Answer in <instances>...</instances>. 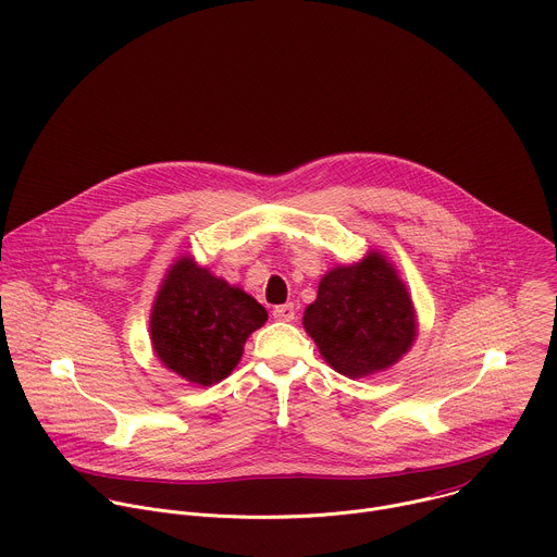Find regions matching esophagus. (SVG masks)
<instances>
[{
    "instance_id": "obj_1",
    "label": "esophagus",
    "mask_w": 557,
    "mask_h": 557,
    "mask_svg": "<svg viewBox=\"0 0 557 557\" xmlns=\"http://www.w3.org/2000/svg\"><path fill=\"white\" fill-rule=\"evenodd\" d=\"M273 317L277 321H293L295 319V306L293 304H282L273 308Z\"/></svg>"
}]
</instances>
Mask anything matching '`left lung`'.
I'll return each mask as SVG.
<instances>
[{
  "label": "left lung",
  "instance_id": "8db88e82",
  "mask_svg": "<svg viewBox=\"0 0 557 557\" xmlns=\"http://www.w3.org/2000/svg\"><path fill=\"white\" fill-rule=\"evenodd\" d=\"M301 321L323 360L351 381L394 367L418 336L411 293L379 249L330 269Z\"/></svg>",
  "mask_w": 557,
  "mask_h": 557
}]
</instances>
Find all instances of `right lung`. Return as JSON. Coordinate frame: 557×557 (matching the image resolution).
I'll return each instance as SVG.
<instances>
[{
	"mask_svg": "<svg viewBox=\"0 0 557 557\" xmlns=\"http://www.w3.org/2000/svg\"><path fill=\"white\" fill-rule=\"evenodd\" d=\"M269 314L243 288L212 275L190 253L176 258L150 308V343L170 372L197 387L227 379Z\"/></svg>",
	"mask_w": 557,
	"mask_h": 557,
	"instance_id": "add662e5",
	"label": "right lung"
}]
</instances>
